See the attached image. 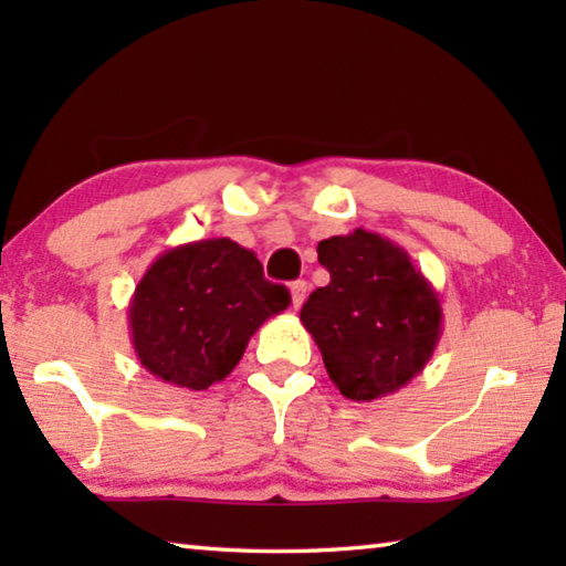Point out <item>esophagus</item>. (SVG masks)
<instances>
[{"instance_id": "1", "label": "esophagus", "mask_w": 566, "mask_h": 566, "mask_svg": "<svg viewBox=\"0 0 566 566\" xmlns=\"http://www.w3.org/2000/svg\"><path fill=\"white\" fill-rule=\"evenodd\" d=\"M306 290H310V286H306V282H304V280L294 282V284L290 286V292H292V306H294V310H300V306L304 304V300H306Z\"/></svg>"}]
</instances>
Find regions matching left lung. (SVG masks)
<instances>
[{
  "mask_svg": "<svg viewBox=\"0 0 566 566\" xmlns=\"http://www.w3.org/2000/svg\"><path fill=\"white\" fill-rule=\"evenodd\" d=\"M329 284L310 294L300 319L322 352L329 379L352 401L407 387L442 337V304L405 249L354 229L322 239Z\"/></svg>",
  "mask_w": 566,
  "mask_h": 566,
  "instance_id": "1",
  "label": "left lung"
}]
</instances>
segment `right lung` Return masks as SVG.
Returning <instances> with one entry per match:
<instances>
[{"label": "right lung", "instance_id": "obj_1", "mask_svg": "<svg viewBox=\"0 0 566 566\" xmlns=\"http://www.w3.org/2000/svg\"><path fill=\"white\" fill-rule=\"evenodd\" d=\"M290 306L254 252L227 237L167 249L127 306L132 347L149 375L202 391L222 381L262 324Z\"/></svg>", "mask_w": 566, "mask_h": 566}]
</instances>
